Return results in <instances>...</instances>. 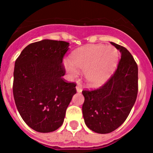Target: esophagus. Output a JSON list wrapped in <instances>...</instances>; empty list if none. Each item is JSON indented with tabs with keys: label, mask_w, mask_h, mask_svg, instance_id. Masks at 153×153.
Listing matches in <instances>:
<instances>
[{
	"label": "esophagus",
	"mask_w": 153,
	"mask_h": 153,
	"mask_svg": "<svg viewBox=\"0 0 153 153\" xmlns=\"http://www.w3.org/2000/svg\"><path fill=\"white\" fill-rule=\"evenodd\" d=\"M76 91H77L78 93H80V92H82V90H83V88H82L80 86H76Z\"/></svg>",
	"instance_id": "34e87169"
}]
</instances>
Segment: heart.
Listing matches in <instances>:
<instances>
[{"label": "heart", "mask_w": 153, "mask_h": 153, "mask_svg": "<svg viewBox=\"0 0 153 153\" xmlns=\"http://www.w3.org/2000/svg\"><path fill=\"white\" fill-rule=\"evenodd\" d=\"M70 58L71 63L64 62L70 77L77 76L78 70L85 71L89 84L98 86L109 79L117 67L118 52L111 46L89 45L76 50Z\"/></svg>", "instance_id": "obj_1"}]
</instances>
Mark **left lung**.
<instances>
[{"label": "left lung", "instance_id": "8db88e82", "mask_svg": "<svg viewBox=\"0 0 153 153\" xmlns=\"http://www.w3.org/2000/svg\"><path fill=\"white\" fill-rule=\"evenodd\" d=\"M111 44L121 53L115 73L100 88L82 92L85 123L101 134L113 132L125 122L138 93V67L134 58L124 47Z\"/></svg>", "mask_w": 153, "mask_h": 153}]
</instances>
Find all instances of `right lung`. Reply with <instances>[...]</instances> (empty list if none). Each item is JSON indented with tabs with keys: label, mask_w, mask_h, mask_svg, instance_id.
<instances>
[{
	"label": "right lung",
	"mask_w": 153,
	"mask_h": 153,
	"mask_svg": "<svg viewBox=\"0 0 153 153\" xmlns=\"http://www.w3.org/2000/svg\"><path fill=\"white\" fill-rule=\"evenodd\" d=\"M70 44L43 40L27 46L13 70V94L24 121L39 132H51L62 126L66 110L76 93L68 83L63 58Z\"/></svg>",
	"instance_id": "right-lung-1"
}]
</instances>
